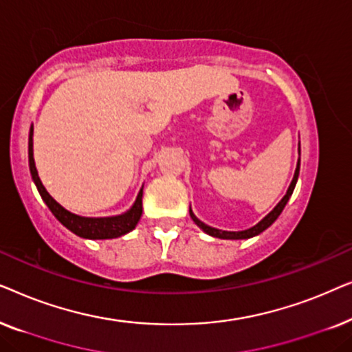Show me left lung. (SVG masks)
Instances as JSON below:
<instances>
[{
  "label": "left lung",
  "instance_id": "1",
  "mask_svg": "<svg viewBox=\"0 0 352 352\" xmlns=\"http://www.w3.org/2000/svg\"><path fill=\"white\" fill-rule=\"evenodd\" d=\"M298 175H300V160H298V165H296V170H295V176H293V181H292L290 187H288L285 197H283V199H282L280 201H278L276 208H274V210L271 211V213H269V214L266 216V218H264L263 221H259V223H258L256 226H253L252 229L240 230V232H228V230H219V229L210 228V226H206L205 223H201V221H200L199 218H197V216H195L194 213H192V210H189L190 218L194 219V223H195L197 226H199V228H200L201 230H205V232L208 234V235H211V237L228 239V240H239V239H250V237H254V235L261 234L263 230H266V229L269 228V226H271V224L274 223V221H276V219L278 218V214L282 213V210L285 208L287 201H288V199H290V197H292L293 189H295V186H296Z\"/></svg>",
  "mask_w": 352,
  "mask_h": 352
}]
</instances>
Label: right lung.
Instances as JSON below:
<instances>
[{
	"label": "right lung",
	"mask_w": 352,
	"mask_h": 352,
	"mask_svg": "<svg viewBox=\"0 0 352 352\" xmlns=\"http://www.w3.org/2000/svg\"><path fill=\"white\" fill-rule=\"evenodd\" d=\"M28 163H30V173L33 181H35L36 189L40 192L41 199L45 200L47 208L51 213L59 219V223L65 226L72 232L80 235L83 239L100 240V239H117L120 235L128 234L129 230L136 228L138 221L141 219L142 214V189L138 194V199L131 206V210L120 216H112V218H81L57 204L52 197L47 194L45 186L41 184L40 176H38L35 160H33V128L30 129V138H28Z\"/></svg>",
	"instance_id": "1"
}]
</instances>
